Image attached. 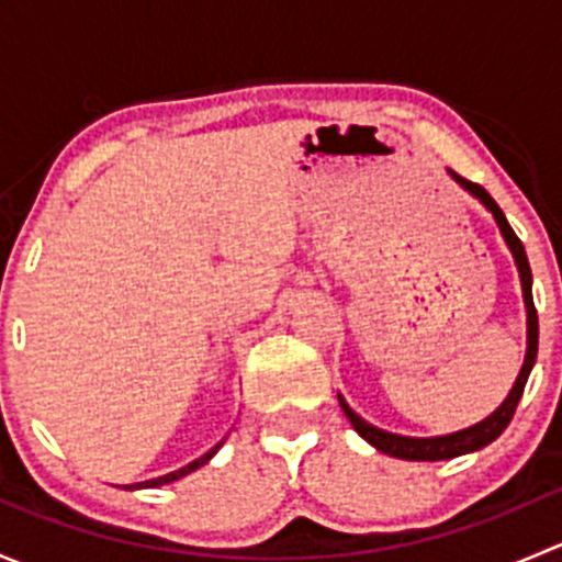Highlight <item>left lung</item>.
<instances>
[{"instance_id": "8db88e82", "label": "left lung", "mask_w": 562, "mask_h": 562, "mask_svg": "<svg viewBox=\"0 0 562 562\" xmlns=\"http://www.w3.org/2000/svg\"><path fill=\"white\" fill-rule=\"evenodd\" d=\"M449 173L454 176L457 184H462L470 195H475L486 209H490L492 217H495V223H497V228H501L503 239H506L508 249H512L514 263H517V269H519V282H522V296H525V310H527V350H525V364L517 375V383H514V389L508 391V396L503 400V405L497 407L492 416H486L484 422L473 424V427H468V429H459V432L440 435V438H405V435H394V432H386V429L372 427V424L364 422L359 413L350 411L348 402L339 396V405H342L345 416L350 418L353 429L367 440V443L375 446V449L383 451V454L396 457V459H411V462H438V459H454V457L470 454V451L484 449L486 443H492V440L501 438V432L508 427V422L514 418V411H517L519 400H522L527 375H530L532 364H536V353H538V313H536V304H532V274H530V263H527L522 241H519V236L514 234V228L508 225L503 209L497 206L495 198H492L484 187L475 184V181L462 179V176L454 171H449Z\"/></svg>"}]
</instances>
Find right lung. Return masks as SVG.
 <instances>
[{
	"mask_svg": "<svg viewBox=\"0 0 562 562\" xmlns=\"http://www.w3.org/2000/svg\"><path fill=\"white\" fill-rule=\"evenodd\" d=\"M223 443H217L214 446L212 451H206V454L203 457H198L195 462H190V464H184V468H179V470H173V473H166V475H160V479H149V481H140L138 486H127V490H144V486H162V484H171V481H179L181 475H187V473H192V470H198V468H203V464L209 462V459H212L214 454H217V449Z\"/></svg>",
	"mask_w": 562,
	"mask_h": 562,
	"instance_id": "obj_1",
	"label": "right lung"
}]
</instances>
